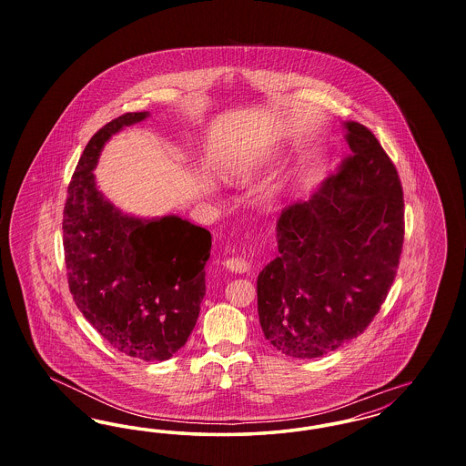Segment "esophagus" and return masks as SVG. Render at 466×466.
Returning <instances> with one entry per match:
<instances>
[{
    "label": "esophagus",
    "instance_id": "34e87169",
    "mask_svg": "<svg viewBox=\"0 0 466 466\" xmlns=\"http://www.w3.org/2000/svg\"><path fill=\"white\" fill-rule=\"evenodd\" d=\"M223 266L232 272H246L249 268V262L243 257H232V258H225Z\"/></svg>",
    "mask_w": 466,
    "mask_h": 466
}]
</instances>
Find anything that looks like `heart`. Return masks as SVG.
I'll return each mask as SVG.
<instances>
[{"instance_id":"obj_1","label":"heart","mask_w":466,"mask_h":466,"mask_svg":"<svg viewBox=\"0 0 466 466\" xmlns=\"http://www.w3.org/2000/svg\"><path fill=\"white\" fill-rule=\"evenodd\" d=\"M253 167H255V158H246V160H241L239 164H236L234 167H230V169L227 171V175L230 177H248Z\"/></svg>"}]
</instances>
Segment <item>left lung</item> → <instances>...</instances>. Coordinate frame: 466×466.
<instances>
[{"instance_id": "obj_1", "label": "left lung", "mask_w": 466, "mask_h": 466, "mask_svg": "<svg viewBox=\"0 0 466 466\" xmlns=\"http://www.w3.org/2000/svg\"><path fill=\"white\" fill-rule=\"evenodd\" d=\"M351 156L276 222L279 255L258 274L267 340L318 358L365 332L391 289L405 220L399 171L374 133L348 122Z\"/></svg>"}]
</instances>
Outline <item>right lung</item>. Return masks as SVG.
Listing matches in <instances>:
<instances>
[{"label":"right lung","instance_id":"1","mask_svg":"<svg viewBox=\"0 0 466 466\" xmlns=\"http://www.w3.org/2000/svg\"><path fill=\"white\" fill-rule=\"evenodd\" d=\"M147 115L124 113L90 137L67 187L63 246L69 291L90 325L122 355L164 361L198 323L211 234L177 217L122 215L92 175L111 134Z\"/></svg>","mask_w":466,"mask_h":466}]
</instances>
